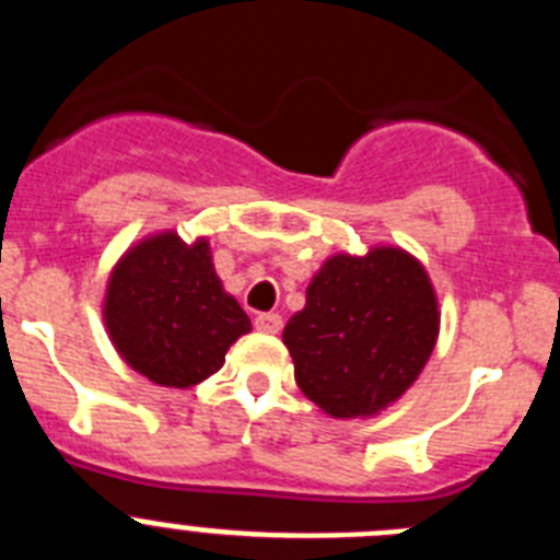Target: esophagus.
<instances>
[{"instance_id":"34e87169","label":"esophagus","mask_w":560,"mask_h":560,"mask_svg":"<svg viewBox=\"0 0 560 560\" xmlns=\"http://www.w3.org/2000/svg\"><path fill=\"white\" fill-rule=\"evenodd\" d=\"M255 328L260 330V334H277V330L283 328V316L280 314H257L255 316Z\"/></svg>"}]
</instances>
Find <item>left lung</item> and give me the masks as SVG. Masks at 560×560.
<instances>
[{
    "mask_svg": "<svg viewBox=\"0 0 560 560\" xmlns=\"http://www.w3.org/2000/svg\"><path fill=\"white\" fill-rule=\"evenodd\" d=\"M427 269L398 246L334 255L283 330L296 387L330 418H373L415 384L438 341Z\"/></svg>",
    "mask_w": 560,
    "mask_h": 560,
    "instance_id": "obj_1",
    "label": "left lung"
}]
</instances>
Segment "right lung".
Here are the masks:
<instances>
[{"instance_id": "add662e5", "label": "right lung", "mask_w": 560, "mask_h": 560, "mask_svg": "<svg viewBox=\"0 0 560 560\" xmlns=\"http://www.w3.org/2000/svg\"><path fill=\"white\" fill-rule=\"evenodd\" d=\"M108 336L128 368L160 387L187 389L219 373L249 316L221 285L210 244L160 232L126 252L103 303Z\"/></svg>"}]
</instances>
